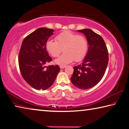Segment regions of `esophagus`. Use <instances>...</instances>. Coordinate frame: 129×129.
<instances>
[{"label":"esophagus","mask_w":129,"mask_h":129,"mask_svg":"<svg viewBox=\"0 0 129 129\" xmlns=\"http://www.w3.org/2000/svg\"><path fill=\"white\" fill-rule=\"evenodd\" d=\"M60 69H64L65 68V66H60Z\"/></svg>","instance_id":"obj_1"}]
</instances>
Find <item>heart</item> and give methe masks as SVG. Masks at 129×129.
I'll list each match as a JSON object with an SVG mask.
<instances>
[{"label":"heart","instance_id":"obj_1","mask_svg":"<svg viewBox=\"0 0 129 129\" xmlns=\"http://www.w3.org/2000/svg\"><path fill=\"white\" fill-rule=\"evenodd\" d=\"M56 40L48 41L46 48L53 57H57L64 49V54L55 60L56 64L63 66L74 60L76 62L80 61L87 52L88 42L83 36L65 31L58 34Z\"/></svg>","mask_w":129,"mask_h":129}]
</instances>
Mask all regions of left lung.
<instances>
[{
	"label": "left lung",
	"instance_id": "obj_1",
	"mask_svg": "<svg viewBox=\"0 0 129 129\" xmlns=\"http://www.w3.org/2000/svg\"><path fill=\"white\" fill-rule=\"evenodd\" d=\"M78 31L85 34L88 49L83 62L73 67L71 79L77 88L87 90L96 85L103 77L108 63V51L100 35L89 29Z\"/></svg>",
	"mask_w": 129,
	"mask_h": 129
}]
</instances>
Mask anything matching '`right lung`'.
I'll list each match as a JSON object with an SVG mask.
<instances>
[{
    "instance_id": "add662e5",
    "label": "right lung",
    "mask_w": 129,
    "mask_h": 129,
    "mask_svg": "<svg viewBox=\"0 0 129 129\" xmlns=\"http://www.w3.org/2000/svg\"><path fill=\"white\" fill-rule=\"evenodd\" d=\"M53 31L46 27L37 29L24 39L20 50L18 64L23 78L38 90L51 87L60 70L57 65H49L44 69V65L52 61L46 44Z\"/></svg>"
}]
</instances>
